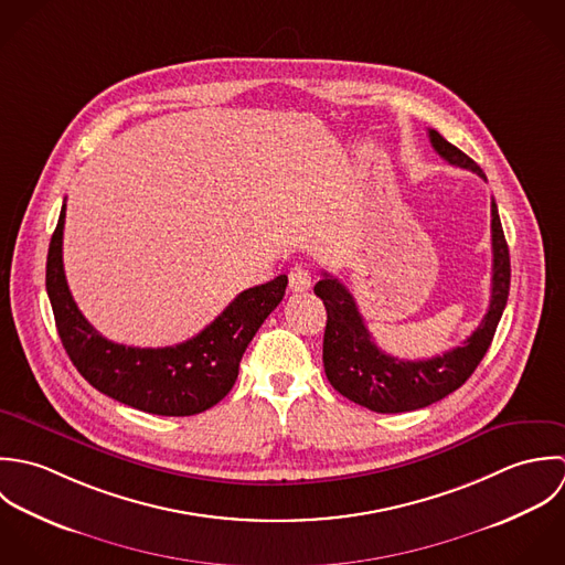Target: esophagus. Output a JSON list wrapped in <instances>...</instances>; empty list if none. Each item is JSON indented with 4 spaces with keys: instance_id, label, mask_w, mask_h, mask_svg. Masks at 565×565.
<instances>
[{
    "instance_id": "1",
    "label": "esophagus",
    "mask_w": 565,
    "mask_h": 565,
    "mask_svg": "<svg viewBox=\"0 0 565 565\" xmlns=\"http://www.w3.org/2000/svg\"><path fill=\"white\" fill-rule=\"evenodd\" d=\"M288 286L292 292H303L312 286V273L303 266V264H297L295 268H290L288 273Z\"/></svg>"
}]
</instances>
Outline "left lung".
I'll list each match as a JSON object with an SVG mask.
<instances>
[{
	"label": "left lung",
	"mask_w": 565,
	"mask_h": 565,
	"mask_svg": "<svg viewBox=\"0 0 565 565\" xmlns=\"http://www.w3.org/2000/svg\"><path fill=\"white\" fill-rule=\"evenodd\" d=\"M433 148L451 166L476 172L487 181L480 166L451 146L437 130H428ZM491 301L484 319L460 347L428 360H399L384 353L364 326L353 295L337 277L323 273L315 295L323 299L328 326L323 337V366L330 384L342 397L375 413H408L448 397L476 371L484 358L511 286V259L498 205L491 201Z\"/></svg>",
	"instance_id": "1"
}]
</instances>
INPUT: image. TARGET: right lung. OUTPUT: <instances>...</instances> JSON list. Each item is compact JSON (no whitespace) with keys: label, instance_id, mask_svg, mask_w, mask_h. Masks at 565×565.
<instances>
[{"label":"right lung","instance_id":"add662e5","mask_svg":"<svg viewBox=\"0 0 565 565\" xmlns=\"http://www.w3.org/2000/svg\"><path fill=\"white\" fill-rule=\"evenodd\" d=\"M65 205L52 233L45 288L61 342L81 375L117 402L163 417L199 415L218 404L237 380L242 353L286 295L288 277L239 292L194 339L139 349L107 340L78 310L63 268Z\"/></svg>","mask_w":565,"mask_h":565}]
</instances>
